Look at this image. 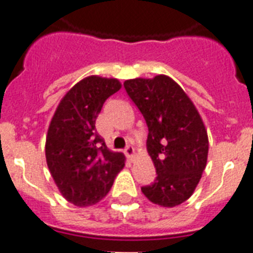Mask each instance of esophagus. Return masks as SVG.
<instances>
[{
    "mask_svg": "<svg viewBox=\"0 0 253 253\" xmlns=\"http://www.w3.org/2000/svg\"><path fill=\"white\" fill-rule=\"evenodd\" d=\"M125 155H126L128 160H134L135 156H136V154H135V148H134V147H132V146H127L126 148H125Z\"/></svg>",
    "mask_w": 253,
    "mask_h": 253,
    "instance_id": "34e87169",
    "label": "esophagus"
}]
</instances>
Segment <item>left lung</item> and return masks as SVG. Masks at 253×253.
<instances>
[{
	"label": "left lung",
	"instance_id": "8db88e82",
	"mask_svg": "<svg viewBox=\"0 0 253 253\" xmlns=\"http://www.w3.org/2000/svg\"><path fill=\"white\" fill-rule=\"evenodd\" d=\"M146 119L147 150L156 178L142 186L156 205L173 208L192 196L208 162L209 139L196 106L168 76L134 79L123 84Z\"/></svg>",
	"mask_w": 253,
	"mask_h": 253
}]
</instances>
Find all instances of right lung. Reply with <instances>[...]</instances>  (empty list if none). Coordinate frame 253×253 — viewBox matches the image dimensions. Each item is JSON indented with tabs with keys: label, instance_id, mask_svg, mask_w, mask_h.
<instances>
[{
	"label": "right lung",
	"instance_id": "add662e5",
	"mask_svg": "<svg viewBox=\"0 0 253 253\" xmlns=\"http://www.w3.org/2000/svg\"><path fill=\"white\" fill-rule=\"evenodd\" d=\"M119 89L117 79L86 77L64 95L49 123L47 166L63 197L79 208L102 200L125 166V155L111 152L95 131L103 103Z\"/></svg>",
	"mask_w": 253,
	"mask_h": 253
}]
</instances>
